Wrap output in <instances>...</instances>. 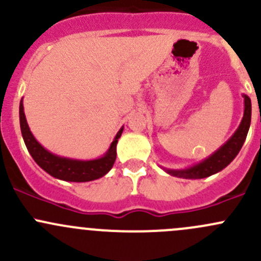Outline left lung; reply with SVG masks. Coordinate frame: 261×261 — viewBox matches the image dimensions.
<instances>
[{
    "instance_id": "left-lung-1",
    "label": "left lung",
    "mask_w": 261,
    "mask_h": 261,
    "mask_svg": "<svg viewBox=\"0 0 261 261\" xmlns=\"http://www.w3.org/2000/svg\"><path fill=\"white\" fill-rule=\"evenodd\" d=\"M244 103L245 110L243 120H241L239 128L228 139V141H226L220 149L216 150L212 155H210L207 159L202 160L198 164L180 170L165 169L167 173H169L170 175H174V177L184 178V179H201V178L216 174V173L221 172L223 168L227 167L243 147L245 139L247 136V131H249L250 122H251V99L246 94H244Z\"/></svg>"
}]
</instances>
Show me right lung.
I'll list each match as a JSON object with an SVG mask.
<instances>
[{"instance_id": "right-lung-1", "label": "right lung", "mask_w": 261, "mask_h": 261, "mask_svg": "<svg viewBox=\"0 0 261 261\" xmlns=\"http://www.w3.org/2000/svg\"><path fill=\"white\" fill-rule=\"evenodd\" d=\"M20 127L25 145L36 164L46 173H49L51 177L67 181H89L98 179L107 174L114 167L116 154H117L116 145L123 131V127H121L110 149L102 158L93 160H77L51 154L38 143L29 128L25 112H23L22 99L20 101Z\"/></svg>"}]
</instances>
